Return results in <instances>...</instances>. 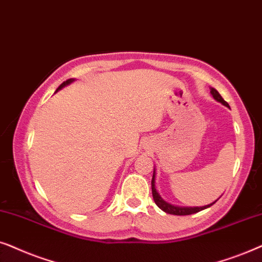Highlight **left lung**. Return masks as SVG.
I'll return each mask as SVG.
<instances>
[{
  "label": "left lung",
  "mask_w": 262,
  "mask_h": 262,
  "mask_svg": "<svg viewBox=\"0 0 262 262\" xmlns=\"http://www.w3.org/2000/svg\"><path fill=\"white\" fill-rule=\"evenodd\" d=\"M211 96L213 97L214 100H217V102L222 103L223 105L229 107V104L225 102L224 99L222 98V96L219 95L218 91L213 89V87H211V91H210ZM152 195H153V200H155L156 205L158 206L160 210L165 212V213H169V214H175V215H188V214H193V213H196V212H200L202 210H205V208H208L211 207L212 205L215 204L217 200L212 202L210 205H205V206H200V207H182V206H176V205H171L169 204V202L164 200V199L160 196V194L158 193V190H157L156 188V169L153 170V176H152Z\"/></svg>",
  "instance_id": "8db88e82"
}]
</instances>
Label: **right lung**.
<instances>
[{
    "label": "right lung",
    "instance_id": "1",
    "mask_svg": "<svg viewBox=\"0 0 262 262\" xmlns=\"http://www.w3.org/2000/svg\"><path fill=\"white\" fill-rule=\"evenodd\" d=\"M73 81H75V79H68V80H67V81L62 82V83H61V85H60V86H58V89H57V90H56V92H57V91H60V90H62V89H63V87H66V86H68V85H69V83H72ZM56 92H55V93H56Z\"/></svg>",
    "mask_w": 262,
    "mask_h": 262
}]
</instances>
